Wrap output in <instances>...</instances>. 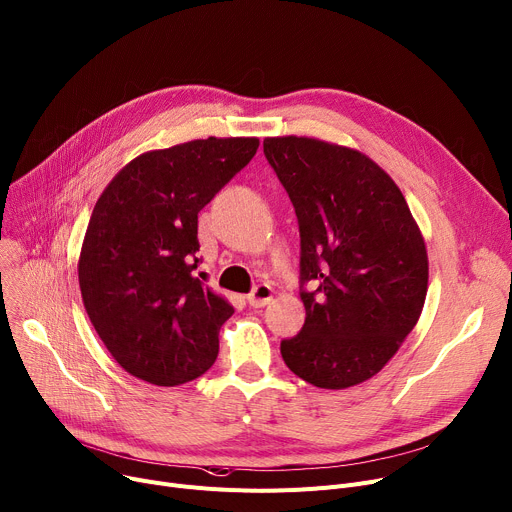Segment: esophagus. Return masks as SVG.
Here are the masks:
<instances>
[{
    "instance_id": "esophagus-1",
    "label": "esophagus",
    "mask_w": 512,
    "mask_h": 512,
    "mask_svg": "<svg viewBox=\"0 0 512 512\" xmlns=\"http://www.w3.org/2000/svg\"><path fill=\"white\" fill-rule=\"evenodd\" d=\"M271 296H274V290H271L269 284H257L251 294H247V302L253 306V309H261V306L269 304Z\"/></svg>"
}]
</instances>
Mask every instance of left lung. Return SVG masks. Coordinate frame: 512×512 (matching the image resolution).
Instances as JSON below:
<instances>
[{"mask_svg":"<svg viewBox=\"0 0 512 512\" xmlns=\"http://www.w3.org/2000/svg\"><path fill=\"white\" fill-rule=\"evenodd\" d=\"M263 154L284 185L300 232L306 319L282 339L286 366L321 389L374 377L422 313L424 238L405 197L364 154L311 138H267Z\"/></svg>","mask_w":512,"mask_h":512,"instance_id":"1","label":"left lung"}]
</instances>
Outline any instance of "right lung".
<instances>
[{
  "instance_id": "1",
  "label": "right lung",
  "mask_w": 512,
  "mask_h": 512,
  "mask_svg": "<svg viewBox=\"0 0 512 512\" xmlns=\"http://www.w3.org/2000/svg\"><path fill=\"white\" fill-rule=\"evenodd\" d=\"M257 138H208L131 160L102 191L80 253L86 313L111 356L158 387L206 372L232 306L195 278L197 214L251 162Z\"/></svg>"
}]
</instances>
